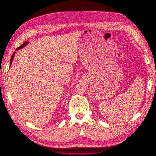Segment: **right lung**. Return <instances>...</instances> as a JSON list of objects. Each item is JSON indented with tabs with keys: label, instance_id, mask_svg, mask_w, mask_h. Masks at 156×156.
I'll use <instances>...</instances> for the list:
<instances>
[{
	"label": "right lung",
	"instance_id": "add662e5",
	"mask_svg": "<svg viewBox=\"0 0 156 156\" xmlns=\"http://www.w3.org/2000/svg\"><path fill=\"white\" fill-rule=\"evenodd\" d=\"M27 44H28V41L24 42V43H23V44H22V46H20V47H18V48H17V49H16V50H19V49H20V48H23L24 47H26V46ZM15 54H16V52H14L13 53V54H12V57H11V59H10V66H11V64H12V60H13V59H14V57Z\"/></svg>",
	"mask_w": 156,
	"mask_h": 156
}]
</instances>
